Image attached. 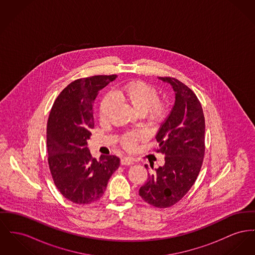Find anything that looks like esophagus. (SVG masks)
Masks as SVG:
<instances>
[{"mask_svg": "<svg viewBox=\"0 0 255 255\" xmlns=\"http://www.w3.org/2000/svg\"><path fill=\"white\" fill-rule=\"evenodd\" d=\"M120 163H121V165H133L134 164V160L132 158H130V157H123V158H121Z\"/></svg>", "mask_w": 255, "mask_h": 255, "instance_id": "34e87169", "label": "esophagus"}]
</instances>
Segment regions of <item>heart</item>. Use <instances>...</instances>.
Here are the masks:
<instances>
[{"label": "heart", "mask_w": 255, "mask_h": 255, "mask_svg": "<svg viewBox=\"0 0 255 255\" xmlns=\"http://www.w3.org/2000/svg\"><path fill=\"white\" fill-rule=\"evenodd\" d=\"M113 97L124 102L138 115H147L152 120H162L166 112L165 104L159 99V92L154 87L144 82H133L121 90L113 93ZM111 95L103 98L99 115L102 120L107 118L114 106V99ZM142 132L129 133L122 137V144L127 149H133L135 143L143 139Z\"/></svg>", "instance_id": "b5f03b06"}]
</instances>
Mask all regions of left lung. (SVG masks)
Segmentation results:
<instances>
[{
	"instance_id": "8db88e82",
	"label": "left lung",
	"mask_w": 255,
	"mask_h": 255,
	"mask_svg": "<svg viewBox=\"0 0 255 255\" xmlns=\"http://www.w3.org/2000/svg\"><path fill=\"white\" fill-rule=\"evenodd\" d=\"M159 79L175 92L172 110L156 135L157 152L165 154V165L148 174L138 195L152 206L166 208L182 199L198 176L205 151V120L193 90L177 79Z\"/></svg>"
}]
</instances>
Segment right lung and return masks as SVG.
Masks as SVG:
<instances>
[{"label":"right lung","mask_w":255,"mask_h":255,"mask_svg":"<svg viewBox=\"0 0 255 255\" xmlns=\"http://www.w3.org/2000/svg\"><path fill=\"white\" fill-rule=\"evenodd\" d=\"M117 76L78 79L57 97L47 123L48 163L60 194L77 204H90L105 193L108 181L119 168L115 155L91 157L88 147L94 127L92 105L99 90Z\"/></svg>","instance_id":"obj_1"}]
</instances>
